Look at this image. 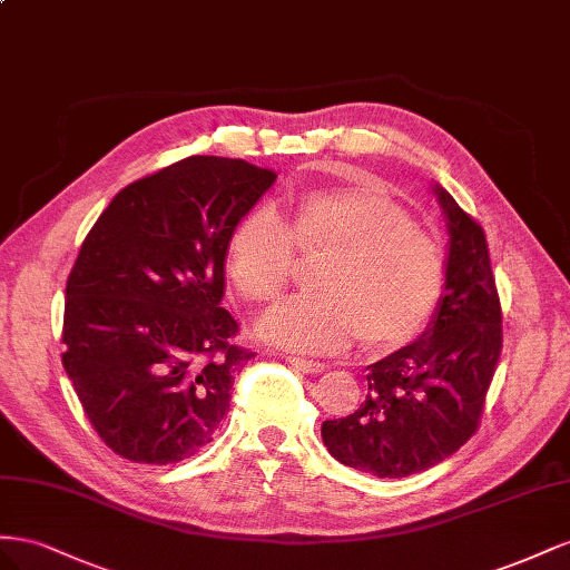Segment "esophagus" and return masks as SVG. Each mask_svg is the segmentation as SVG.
Segmentation results:
<instances>
[{
	"label": "esophagus",
	"instance_id": "1",
	"mask_svg": "<svg viewBox=\"0 0 570 570\" xmlns=\"http://www.w3.org/2000/svg\"><path fill=\"white\" fill-rule=\"evenodd\" d=\"M286 363L294 365L301 372H305V375H320V372H324V367H327L320 361H305V357H286Z\"/></svg>",
	"mask_w": 570,
	"mask_h": 570
}]
</instances>
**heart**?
<instances>
[{"instance_id":"heart-1","label":"heart","mask_w":570,"mask_h":570,"mask_svg":"<svg viewBox=\"0 0 570 570\" xmlns=\"http://www.w3.org/2000/svg\"><path fill=\"white\" fill-rule=\"evenodd\" d=\"M296 247L327 253L315 272V296L291 298L259 322L272 344L301 353H338L361 336L384 351L428 327L446 286L439 243L411 222L394 195L367 178L298 193L286 224L253 207L226 238L224 265L236 294L269 303L294 279Z\"/></svg>"}]
</instances>
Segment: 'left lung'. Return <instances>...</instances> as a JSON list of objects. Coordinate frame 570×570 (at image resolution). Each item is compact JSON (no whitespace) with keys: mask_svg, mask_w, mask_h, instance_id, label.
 <instances>
[{"mask_svg":"<svg viewBox=\"0 0 570 570\" xmlns=\"http://www.w3.org/2000/svg\"><path fill=\"white\" fill-rule=\"evenodd\" d=\"M434 193L451 238L430 330L370 365L361 409L322 422L332 456L375 478L422 473L456 453L480 428L501 355V303L482 226L444 188Z\"/></svg>","mask_w":570,"mask_h":570,"instance_id":"left-lung-1","label":"left lung"}]
</instances>
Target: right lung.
Wrapping results in <instances>:
<instances>
[{"label": "right lung", "instance_id": "obj_1", "mask_svg": "<svg viewBox=\"0 0 570 570\" xmlns=\"http://www.w3.org/2000/svg\"><path fill=\"white\" fill-rule=\"evenodd\" d=\"M276 174L195 155L114 195L67 282L61 363L102 442L167 465L213 442L253 351L219 307L234 224Z\"/></svg>", "mask_w": 570, "mask_h": 570}]
</instances>
